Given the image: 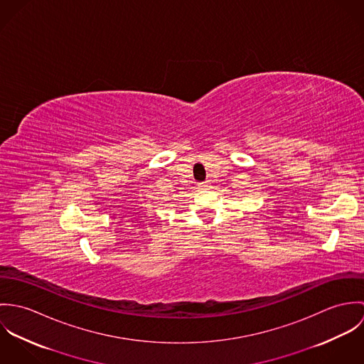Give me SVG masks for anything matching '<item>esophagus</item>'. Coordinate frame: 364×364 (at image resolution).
I'll use <instances>...</instances> for the list:
<instances>
[{
  "label": "esophagus",
  "instance_id": "34e87169",
  "mask_svg": "<svg viewBox=\"0 0 364 364\" xmlns=\"http://www.w3.org/2000/svg\"><path fill=\"white\" fill-rule=\"evenodd\" d=\"M199 188H200V189H208V188H210V182L206 181V182H202V183H199Z\"/></svg>",
  "mask_w": 364,
  "mask_h": 364
}]
</instances>
